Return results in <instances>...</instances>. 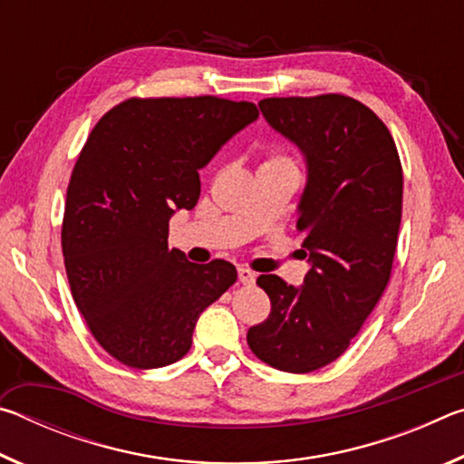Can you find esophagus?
<instances>
[{
	"mask_svg": "<svg viewBox=\"0 0 464 464\" xmlns=\"http://www.w3.org/2000/svg\"><path fill=\"white\" fill-rule=\"evenodd\" d=\"M237 274H239L241 285H254V282H256V274L251 272V270H247V268H239Z\"/></svg>",
	"mask_w": 464,
	"mask_h": 464,
	"instance_id": "34e87169",
	"label": "esophagus"
}]
</instances>
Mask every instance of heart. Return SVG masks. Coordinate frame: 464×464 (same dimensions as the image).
I'll return each instance as SVG.
<instances>
[{
  "instance_id": "obj_1",
  "label": "heart",
  "mask_w": 464,
  "mask_h": 464,
  "mask_svg": "<svg viewBox=\"0 0 464 464\" xmlns=\"http://www.w3.org/2000/svg\"><path fill=\"white\" fill-rule=\"evenodd\" d=\"M272 168H288V169H296L295 168V161L290 160V157H286L285 153H274L270 155L268 160H266L262 163L260 169H272Z\"/></svg>"
}]
</instances>
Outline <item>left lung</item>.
<instances>
[{"label":"left lung","instance_id":"obj_1","mask_svg":"<svg viewBox=\"0 0 464 464\" xmlns=\"http://www.w3.org/2000/svg\"><path fill=\"white\" fill-rule=\"evenodd\" d=\"M257 106L307 163L296 227L311 268L301 286L276 274L257 278L272 311L249 329L247 343L278 371L313 372L348 350L387 288L401 225V161L389 129L354 98H266Z\"/></svg>","mask_w":464,"mask_h":464}]
</instances>
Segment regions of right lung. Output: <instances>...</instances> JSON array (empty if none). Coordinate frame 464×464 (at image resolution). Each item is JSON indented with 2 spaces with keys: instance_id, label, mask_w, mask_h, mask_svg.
<instances>
[{
  "instance_id": "right-lung-1",
  "label": "right lung",
  "mask_w": 464,
  "mask_h": 464,
  "mask_svg": "<svg viewBox=\"0 0 464 464\" xmlns=\"http://www.w3.org/2000/svg\"><path fill=\"white\" fill-rule=\"evenodd\" d=\"M254 121L249 102L130 98L92 130L67 188L61 246L77 309L119 362H178L200 313L237 280L229 262L169 251L168 231L176 210L198 202V169Z\"/></svg>"
}]
</instances>
